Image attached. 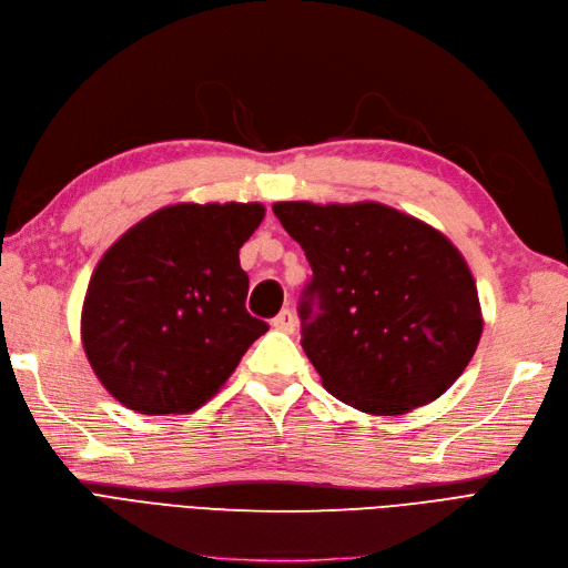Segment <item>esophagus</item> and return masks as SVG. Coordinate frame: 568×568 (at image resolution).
<instances>
[{
	"mask_svg": "<svg viewBox=\"0 0 568 568\" xmlns=\"http://www.w3.org/2000/svg\"><path fill=\"white\" fill-rule=\"evenodd\" d=\"M272 326L277 331H284V334H293V331H296V315H293L291 310H282L280 315L272 320Z\"/></svg>",
	"mask_w": 568,
	"mask_h": 568,
	"instance_id": "esophagus-1",
	"label": "esophagus"
}]
</instances>
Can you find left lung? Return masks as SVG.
Masks as SVG:
<instances>
[{"mask_svg":"<svg viewBox=\"0 0 568 568\" xmlns=\"http://www.w3.org/2000/svg\"><path fill=\"white\" fill-rule=\"evenodd\" d=\"M272 211L312 267L301 345L331 395L397 416L458 381L481 310L470 267L442 232L376 202H277Z\"/></svg>","mask_w":568,"mask_h":568,"instance_id":"left-lung-1","label":"left lung"}]
</instances>
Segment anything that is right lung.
Instances as JSON below:
<instances>
[{"label":"right lung","instance_id":"obj_1","mask_svg":"<svg viewBox=\"0 0 568 568\" xmlns=\"http://www.w3.org/2000/svg\"><path fill=\"white\" fill-rule=\"evenodd\" d=\"M263 216L261 204H175L108 248L89 282L82 341L114 399L164 416L219 393L267 331L246 312L240 265Z\"/></svg>","mask_w":568,"mask_h":568}]
</instances>
